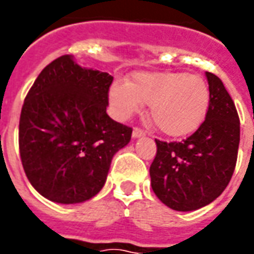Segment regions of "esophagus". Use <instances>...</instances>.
I'll use <instances>...</instances> for the list:
<instances>
[{
    "mask_svg": "<svg viewBox=\"0 0 254 254\" xmlns=\"http://www.w3.org/2000/svg\"><path fill=\"white\" fill-rule=\"evenodd\" d=\"M133 137L136 138V137H141V136H144V134H145V132H144L143 129H141V127H134V129H133Z\"/></svg>",
    "mask_w": 254,
    "mask_h": 254,
    "instance_id": "34e87169",
    "label": "esophagus"
}]
</instances>
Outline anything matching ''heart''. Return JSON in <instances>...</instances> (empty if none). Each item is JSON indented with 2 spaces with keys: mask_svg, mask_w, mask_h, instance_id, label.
Listing matches in <instances>:
<instances>
[{
  "mask_svg": "<svg viewBox=\"0 0 254 254\" xmlns=\"http://www.w3.org/2000/svg\"><path fill=\"white\" fill-rule=\"evenodd\" d=\"M209 98L204 78L180 72L136 73L129 83L117 81L110 88L111 106L118 118L127 120L145 103L155 125L173 137L190 134L201 125Z\"/></svg>",
  "mask_w": 254,
  "mask_h": 254,
  "instance_id": "heart-1",
  "label": "heart"
}]
</instances>
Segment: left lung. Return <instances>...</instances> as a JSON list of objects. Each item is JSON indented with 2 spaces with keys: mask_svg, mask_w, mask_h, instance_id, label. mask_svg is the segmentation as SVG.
I'll return each mask as SVG.
<instances>
[{
  "mask_svg": "<svg viewBox=\"0 0 254 254\" xmlns=\"http://www.w3.org/2000/svg\"><path fill=\"white\" fill-rule=\"evenodd\" d=\"M209 107L205 120L182 141H156L149 167L151 187L176 211H193L212 202L229 185L240 145V117L222 80L207 72Z\"/></svg>",
  "mask_w": 254,
  "mask_h": 254,
  "instance_id": "obj_1",
  "label": "left lung"
}]
</instances>
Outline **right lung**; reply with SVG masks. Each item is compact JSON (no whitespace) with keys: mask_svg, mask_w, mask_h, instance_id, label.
<instances>
[{"mask_svg":"<svg viewBox=\"0 0 254 254\" xmlns=\"http://www.w3.org/2000/svg\"><path fill=\"white\" fill-rule=\"evenodd\" d=\"M113 76L78 66L70 56L49 64L21 107L19 149L31 185L54 202L74 204L103 188L113 156L132 127L106 113Z\"/></svg>","mask_w":254,"mask_h":254,"instance_id":"add662e5","label":"right lung"}]
</instances>
